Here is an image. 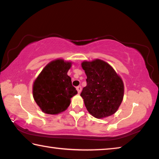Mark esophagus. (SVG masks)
I'll return each instance as SVG.
<instances>
[{"label": "esophagus", "instance_id": "esophagus-1", "mask_svg": "<svg viewBox=\"0 0 159 159\" xmlns=\"http://www.w3.org/2000/svg\"><path fill=\"white\" fill-rule=\"evenodd\" d=\"M81 89H82V88H81V86H80V85H79V86H77V87H76V90H77L78 93H80V92H81Z\"/></svg>", "mask_w": 159, "mask_h": 159}]
</instances>
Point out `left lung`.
Wrapping results in <instances>:
<instances>
[{
	"label": "left lung",
	"mask_w": 159,
	"mask_h": 159,
	"mask_svg": "<svg viewBox=\"0 0 159 159\" xmlns=\"http://www.w3.org/2000/svg\"><path fill=\"white\" fill-rule=\"evenodd\" d=\"M87 85L80 93L86 109L97 118L109 116L121 104L124 85L122 79L108 63L101 60L83 61Z\"/></svg>",
	"instance_id": "obj_1"
}]
</instances>
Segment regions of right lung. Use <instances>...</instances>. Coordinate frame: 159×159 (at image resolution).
<instances>
[{"label": "right lung", "instance_id": "1", "mask_svg": "<svg viewBox=\"0 0 159 159\" xmlns=\"http://www.w3.org/2000/svg\"><path fill=\"white\" fill-rule=\"evenodd\" d=\"M71 66V62L61 59L54 60L45 66L35 80L34 100L45 114H57L65 111L71 98L77 94L71 77L67 75Z\"/></svg>", "mask_w": 159, "mask_h": 159}]
</instances>
